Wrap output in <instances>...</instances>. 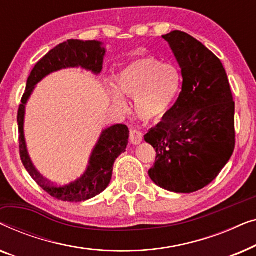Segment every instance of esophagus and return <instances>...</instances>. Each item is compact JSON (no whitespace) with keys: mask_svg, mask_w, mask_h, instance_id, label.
Returning a JSON list of instances; mask_svg holds the SVG:
<instances>
[{"mask_svg":"<svg viewBox=\"0 0 256 256\" xmlns=\"http://www.w3.org/2000/svg\"><path fill=\"white\" fill-rule=\"evenodd\" d=\"M143 140V134L140 130H136V129H132L130 130V142L132 144H140Z\"/></svg>","mask_w":256,"mask_h":256,"instance_id":"1","label":"esophagus"}]
</instances>
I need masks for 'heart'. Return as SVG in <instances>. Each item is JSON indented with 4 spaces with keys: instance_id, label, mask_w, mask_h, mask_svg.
<instances>
[{
    "instance_id": "1",
    "label": "heart",
    "mask_w": 256,
    "mask_h": 256,
    "mask_svg": "<svg viewBox=\"0 0 256 256\" xmlns=\"http://www.w3.org/2000/svg\"><path fill=\"white\" fill-rule=\"evenodd\" d=\"M182 85L183 78L176 66L164 64L152 56L132 62L116 76L118 90L136 99L135 112L143 121L166 116L176 104Z\"/></svg>"
}]
</instances>
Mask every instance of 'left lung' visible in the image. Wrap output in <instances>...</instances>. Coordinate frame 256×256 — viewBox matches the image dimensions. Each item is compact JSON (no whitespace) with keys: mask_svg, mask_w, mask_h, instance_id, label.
Segmentation results:
<instances>
[{"mask_svg":"<svg viewBox=\"0 0 256 256\" xmlns=\"http://www.w3.org/2000/svg\"><path fill=\"white\" fill-rule=\"evenodd\" d=\"M182 68L176 104L146 134L156 150L148 171L156 185L191 194L216 180L236 146L234 110L228 78L220 59L183 31L164 34Z\"/></svg>","mask_w":256,"mask_h":256,"instance_id":"obj_1","label":"left lung"}]
</instances>
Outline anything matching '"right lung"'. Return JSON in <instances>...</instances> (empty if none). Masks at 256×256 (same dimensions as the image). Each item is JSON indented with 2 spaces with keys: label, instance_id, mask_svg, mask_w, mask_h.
Returning a JSON list of instances; mask_svg holds the SVG:
<instances>
[{
  "label": "right lung",
  "instance_id": "1",
  "mask_svg": "<svg viewBox=\"0 0 256 256\" xmlns=\"http://www.w3.org/2000/svg\"><path fill=\"white\" fill-rule=\"evenodd\" d=\"M104 52V48L101 46L100 42L96 40H68L57 45L34 65L28 78L26 92L20 100L22 104H20L17 113L20 160L32 180L51 197L59 200L78 202L101 194L112 180L115 160L126 152L129 130L126 124H115L104 129L93 150L86 172L72 183L56 185L40 176V174L34 169L28 154L23 132L24 108L30 94L32 93L34 85L40 82L45 76L60 68L76 66H82V68L90 70L98 74L102 70Z\"/></svg>",
  "mask_w": 256,
  "mask_h": 256
}]
</instances>
